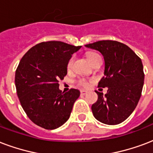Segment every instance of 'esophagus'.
<instances>
[{
  "label": "esophagus",
  "instance_id": "esophagus-1",
  "mask_svg": "<svg viewBox=\"0 0 153 153\" xmlns=\"http://www.w3.org/2000/svg\"><path fill=\"white\" fill-rule=\"evenodd\" d=\"M80 93H81L82 95H87V93H88V91H85V90H82L81 91H80Z\"/></svg>",
  "mask_w": 153,
  "mask_h": 153
}]
</instances>
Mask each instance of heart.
Segmentation results:
<instances>
[{"instance_id":"heart-1","label":"heart","mask_w":153,"mask_h":153,"mask_svg":"<svg viewBox=\"0 0 153 153\" xmlns=\"http://www.w3.org/2000/svg\"><path fill=\"white\" fill-rule=\"evenodd\" d=\"M98 57H100V55L96 53H93V52H91V53H88L87 55V58L88 59V61L90 62V63H91L92 62L95 60V58H98ZM73 62H74V57H71V59L69 60L68 64H67V67L69 69L71 68L72 66V63H73ZM92 80H87V79H80L78 80V83H79L80 86L82 87H89L90 83L91 82Z\"/></svg>"}]
</instances>
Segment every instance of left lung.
<instances>
[{"instance_id": "1", "label": "left lung", "mask_w": 153, "mask_h": 153, "mask_svg": "<svg viewBox=\"0 0 153 153\" xmlns=\"http://www.w3.org/2000/svg\"><path fill=\"white\" fill-rule=\"evenodd\" d=\"M102 53L104 77L99 87L108 93L95 91L98 100L91 106L95 118L108 125L122 123L133 112L141 96L144 74L141 59L131 48L116 41L103 40L85 45Z\"/></svg>"}]
</instances>
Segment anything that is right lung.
<instances>
[{
    "label": "right lung",
    "mask_w": 153,
    "mask_h": 153,
    "mask_svg": "<svg viewBox=\"0 0 153 153\" xmlns=\"http://www.w3.org/2000/svg\"><path fill=\"white\" fill-rule=\"evenodd\" d=\"M67 43L43 42L25 53L15 73V85L22 108L33 123L53 130L70 118L80 95L77 89L59 90L58 82L67 74L72 54L81 48Z\"/></svg>",
    "instance_id": "obj_1"
}]
</instances>
